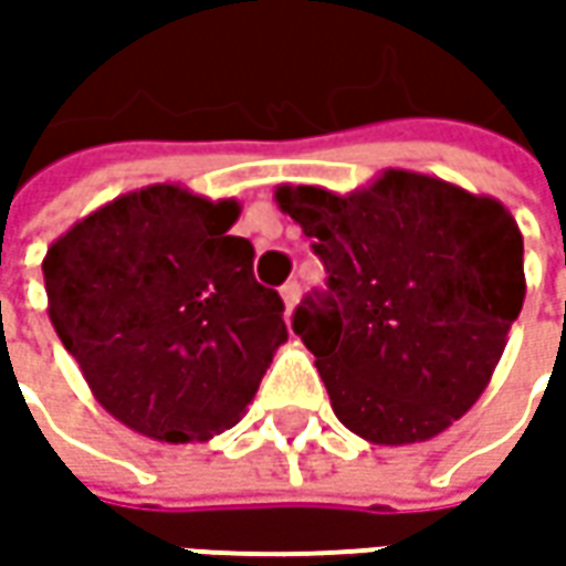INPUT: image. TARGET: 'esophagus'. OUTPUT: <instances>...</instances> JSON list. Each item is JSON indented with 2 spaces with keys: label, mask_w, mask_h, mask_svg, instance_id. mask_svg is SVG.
<instances>
[{
  "label": "esophagus",
  "mask_w": 566,
  "mask_h": 566,
  "mask_svg": "<svg viewBox=\"0 0 566 566\" xmlns=\"http://www.w3.org/2000/svg\"><path fill=\"white\" fill-rule=\"evenodd\" d=\"M280 295H283V305H286V317L293 315V308H295V302H298V295H302V286L295 283V280H290L283 290H280Z\"/></svg>",
  "instance_id": "34e87169"
}]
</instances>
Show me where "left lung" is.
Segmentation results:
<instances>
[{
    "label": "left lung",
    "instance_id": "1",
    "mask_svg": "<svg viewBox=\"0 0 566 566\" xmlns=\"http://www.w3.org/2000/svg\"><path fill=\"white\" fill-rule=\"evenodd\" d=\"M327 268L293 331L337 419L368 444L431 441L489 387L526 298L523 232L497 198L412 169L337 195L273 191Z\"/></svg>",
    "mask_w": 566,
    "mask_h": 566
}]
</instances>
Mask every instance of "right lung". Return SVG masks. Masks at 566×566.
Returning a JSON list of instances; mask_svg holds the SVG:
<instances>
[{"instance_id":"obj_1","label":"right lung","mask_w":566,"mask_h":566,"mask_svg":"<svg viewBox=\"0 0 566 566\" xmlns=\"http://www.w3.org/2000/svg\"><path fill=\"white\" fill-rule=\"evenodd\" d=\"M242 205L176 182L97 207L43 258L50 321L94 400L166 444L239 422L286 343L283 298L251 273Z\"/></svg>"}]
</instances>
